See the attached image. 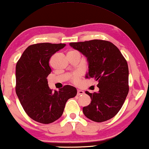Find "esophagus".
I'll use <instances>...</instances> for the list:
<instances>
[{
	"label": "esophagus",
	"instance_id": "34e87169",
	"mask_svg": "<svg viewBox=\"0 0 149 149\" xmlns=\"http://www.w3.org/2000/svg\"><path fill=\"white\" fill-rule=\"evenodd\" d=\"M84 93L83 91H81V90H77V96H79V95H83Z\"/></svg>",
	"mask_w": 149,
	"mask_h": 149
}]
</instances>
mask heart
I'll list each match as a JSON object with an SVG mask.
<instances>
[{
  "label": "heart",
  "mask_w": 149,
  "mask_h": 149,
  "mask_svg": "<svg viewBox=\"0 0 149 149\" xmlns=\"http://www.w3.org/2000/svg\"><path fill=\"white\" fill-rule=\"evenodd\" d=\"M76 51H71L69 52L68 53H75ZM79 74H75L74 76L72 77V81L74 83H77L79 81Z\"/></svg>",
  "instance_id": "b5f03b06"
}]
</instances>
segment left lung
Listing matches in <instances>:
<instances>
[{"label":"left lung","instance_id":"8db88e82","mask_svg":"<svg viewBox=\"0 0 149 149\" xmlns=\"http://www.w3.org/2000/svg\"><path fill=\"white\" fill-rule=\"evenodd\" d=\"M87 58L86 78L98 81V93H86L91 102L83 107L85 116L96 122L111 119L121 109L129 92V71L126 60L118 48L102 40L70 43Z\"/></svg>","mask_w":149,"mask_h":149}]
</instances>
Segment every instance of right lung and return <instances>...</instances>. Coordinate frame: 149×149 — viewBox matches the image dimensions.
<instances>
[{
    "mask_svg": "<svg viewBox=\"0 0 149 149\" xmlns=\"http://www.w3.org/2000/svg\"><path fill=\"white\" fill-rule=\"evenodd\" d=\"M65 45L47 42L30 45L17 63L16 94L28 116L37 122L48 124L57 120L68 100L77 95L76 88L70 85L53 92L48 84L50 58Z\"/></svg>",
    "mask_w": 149,
    "mask_h": 149,
    "instance_id": "add662e5",
    "label": "right lung"
}]
</instances>
